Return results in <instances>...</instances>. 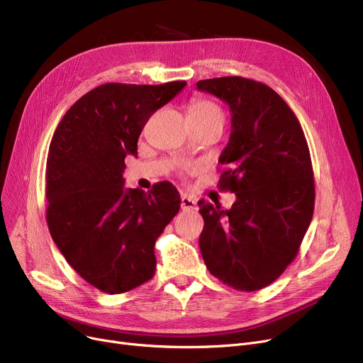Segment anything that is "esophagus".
<instances>
[{
  "mask_svg": "<svg viewBox=\"0 0 363 363\" xmlns=\"http://www.w3.org/2000/svg\"><path fill=\"white\" fill-rule=\"evenodd\" d=\"M181 208L184 212H193V211H197V203L194 199L191 197H186V196H182L181 199Z\"/></svg>",
  "mask_w": 363,
  "mask_h": 363,
  "instance_id": "34e87169",
  "label": "esophagus"
}]
</instances>
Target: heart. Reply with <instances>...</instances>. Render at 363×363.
<instances>
[{"instance_id":"obj_1","label":"heart","mask_w":363,"mask_h":363,"mask_svg":"<svg viewBox=\"0 0 363 363\" xmlns=\"http://www.w3.org/2000/svg\"><path fill=\"white\" fill-rule=\"evenodd\" d=\"M188 118L193 121H204V119H222V108L211 100L206 99H194L188 107Z\"/></svg>"}]
</instances>
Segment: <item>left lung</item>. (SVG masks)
I'll list each match as a JSON object with an SVG mask.
<instances>
[{
	"instance_id": "obj_1",
	"label": "left lung",
	"mask_w": 363,
	"mask_h": 363,
	"mask_svg": "<svg viewBox=\"0 0 363 363\" xmlns=\"http://www.w3.org/2000/svg\"><path fill=\"white\" fill-rule=\"evenodd\" d=\"M231 108V137L219 159L230 211L199 201V244L208 272L240 291L268 287L296 259L311 225L315 179L294 111L262 82L225 76L197 82Z\"/></svg>"
}]
</instances>
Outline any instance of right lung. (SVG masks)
<instances>
[{
  "label": "right lung",
  "instance_id": "right-lung-1",
  "mask_svg": "<svg viewBox=\"0 0 363 363\" xmlns=\"http://www.w3.org/2000/svg\"><path fill=\"white\" fill-rule=\"evenodd\" d=\"M186 85L104 84L76 101L57 126L47 157L50 234L92 287L121 294L155 277V244L179 212L178 189L123 188L126 155L157 108Z\"/></svg>",
  "mask_w": 363,
  "mask_h": 363
}]
</instances>
